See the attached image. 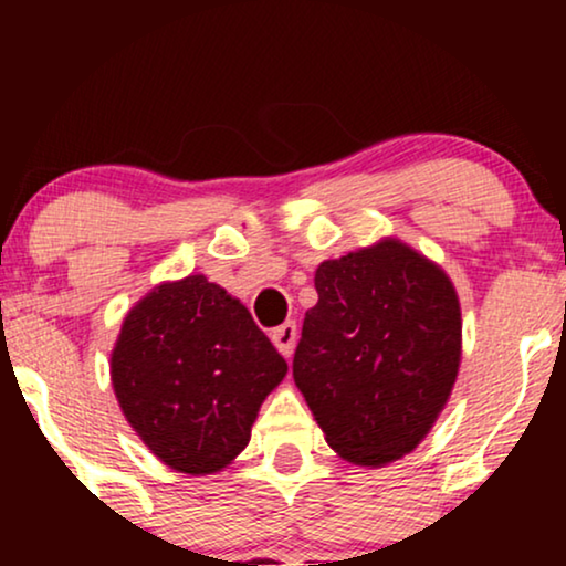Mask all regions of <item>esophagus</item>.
Wrapping results in <instances>:
<instances>
[{"mask_svg": "<svg viewBox=\"0 0 566 566\" xmlns=\"http://www.w3.org/2000/svg\"><path fill=\"white\" fill-rule=\"evenodd\" d=\"M271 340H274L279 354L290 356L292 348H295V340H297V324L295 322L279 324L276 329H271Z\"/></svg>", "mask_w": 566, "mask_h": 566, "instance_id": "1", "label": "esophagus"}]
</instances>
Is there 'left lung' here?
<instances>
[{
  "instance_id": "8db88e82",
  "label": "left lung",
  "mask_w": 566,
  "mask_h": 566,
  "mask_svg": "<svg viewBox=\"0 0 566 566\" xmlns=\"http://www.w3.org/2000/svg\"><path fill=\"white\" fill-rule=\"evenodd\" d=\"M292 378L324 439L356 465L412 452L450 399L460 303L450 276L399 239L324 261Z\"/></svg>"
}]
</instances>
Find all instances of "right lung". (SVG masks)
Wrapping results in <instances>:
<instances>
[{"label": "right lung", "mask_w": 566, "mask_h": 566, "mask_svg": "<svg viewBox=\"0 0 566 566\" xmlns=\"http://www.w3.org/2000/svg\"><path fill=\"white\" fill-rule=\"evenodd\" d=\"M287 361L237 297L207 276L165 282L129 308L112 382L135 433L172 471L205 476L250 441Z\"/></svg>", "instance_id": "obj_1"}]
</instances>
